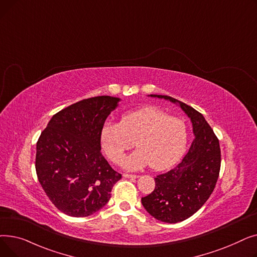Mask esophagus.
<instances>
[{"label": "esophagus", "instance_id": "esophagus-1", "mask_svg": "<svg viewBox=\"0 0 257 257\" xmlns=\"http://www.w3.org/2000/svg\"><path fill=\"white\" fill-rule=\"evenodd\" d=\"M123 177H125V178H132V179H136V178H138L139 176H138V175H132V174H123Z\"/></svg>", "mask_w": 257, "mask_h": 257}]
</instances>
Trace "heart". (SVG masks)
Listing matches in <instances>:
<instances>
[{
	"label": "heart",
	"instance_id": "heart-1",
	"mask_svg": "<svg viewBox=\"0 0 257 257\" xmlns=\"http://www.w3.org/2000/svg\"><path fill=\"white\" fill-rule=\"evenodd\" d=\"M102 149L117 163L136 143L139 150L123 160L127 170L150 166L155 171L173 167L183 155L187 144L185 123L157 107H145L120 116L119 123H105L100 133Z\"/></svg>",
	"mask_w": 257,
	"mask_h": 257
}]
</instances>
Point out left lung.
<instances>
[{
  "label": "left lung",
  "instance_id": "obj_1",
  "mask_svg": "<svg viewBox=\"0 0 257 257\" xmlns=\"http://www.w3.org/2000/svg\"><path fill=\"white\" fill-rule=\"evenodd\" d=\"M178 105L191 118L195 140L181 163L155 178L154 191L142 204L153 218L165 223L182 222L197 212L211 195L221 167L219 140L204 116L193 107L169 96L150 94Z\"/></svg>",
  "mask_w": 257,
  "mask_h": 257
}]
</instances>
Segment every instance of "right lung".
Instances as JSON below:
<instances>
[{
  "label": "right lung",
  "mask_w": 257,
  "mask_h": 257,
  "mask_svg": "<svg viewBox=\"0 0 257 257\" xmlns=\"http://www.w3.org/2000/svg\"><path fill=\"white\" fill-rule=\"evenodd\" d=\"M119 98L79 101L54 114L36 144L35 169L45 193L63 213L83 218L107 204L121 178L101 153L100 133Z\"/></svg>",
  "instance_id": "1"
}]
</instances>
